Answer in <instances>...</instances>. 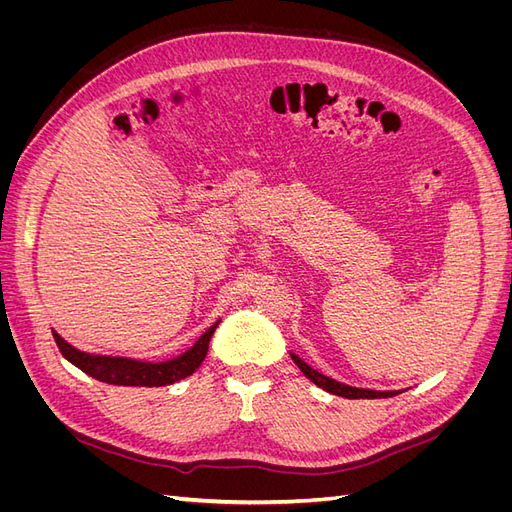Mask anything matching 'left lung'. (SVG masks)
Returning a JSON list of instances; mask_svg holds the SVG:
<instances>
[{"label": "left lung", "instance_id": "obj_1", "mask_svg": "<svg viewBox=\"0 0 512 512\" xmlns=\"http://www.w3.org/2000/svg\"><path fill=\"white\" fill-rule=\"evenodd\" d=\"M292 361L297 363V367L303 371V374L312 380L320 389H324L327 393L339 395V397H346V399H380V397H393L397 395V391H369V389H354V386L342 384V382H335L333 378L320 374V371L312 369L307 363H303L297 354H290Z\"/></svg>", "mask_w": 512, "mask_h": 512}]
</instances>
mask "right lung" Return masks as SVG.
<instances>
[{
  "label": "right lung",
  "mask_w": 512,
  "mask_h": 512,
  "mask_svg": "<svg viewBox=\"0 0 512 512\" xmlns=\"http://www.w3.org/2000/svg\"><path fill=\"white\" fill-rule=\"evenodd\" d=\"M218 324L220 322H215L211 329L200 335L198 342L188 352H183L177 359L164 363H141L132 359H115V356L87 354L70 346L66 339H61L57 333H53V337L59 352L64 354L72 365H76L81 371H85L87 376L100 382L115 386H166L192 376L200 367V363L205 361L211 335L218 329Z\"/></svg>",
  "instance_id": "obj_1"
}]
</instances>
